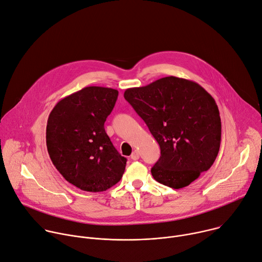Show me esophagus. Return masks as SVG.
Instances as JSON below:
<instances>
[{
	"mask_svg": "<svg viewBox=\"0 0 262 262\" xmlns=\"http://www.w3.org/2000/svg\"><path fill=\"white\" fill-rule=\"evenodd\" d=\"M138 158H139V153H138V151L134 150V151L132 152V154H131V159H132V160H137Z\"/></svg>",
	"mask_w": 262,
	"mask_h": 262,
	"instance_id": "34e87169",
	"label": "esophagus"
}]
</instances>
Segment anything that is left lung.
Instances as JSON below:
<instances>
[{
	"instance_id": "1",
	"label": "left lung",
	"mask_w": 262,
	"mask_h": 262,
	"mask_svg": "<svg viewBox=\"0 0 262 262\" xmlns=\"http://www.w3.org/2000/svg\"><path fill=\"white\" fill-rule=\"evenodd\" d=\"M124 97L159 143L161 156L151 169L157 182L179 189L211 167L222 124L214 99L201 85L169 76L128 89Z\"/></svg>"
}]
</instances>
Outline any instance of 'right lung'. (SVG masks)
<instances>
[{"label":"right lung","instance_id":"right-lung-1","mask_svg":"<svg viewBox=\"0 0 262 262\" xmlns=\"http://www.w3.org/2000/svg\"><path fill=\"white\" fill-rule=\"evenodd\" d=\"M118 96L109 87H84L61 99L49 115L50 158L63 178L82 190L105 191L123 177L127 159L104 128Z\"/></svg>","mask_w":262,"mask_h":262}]
</instances>
